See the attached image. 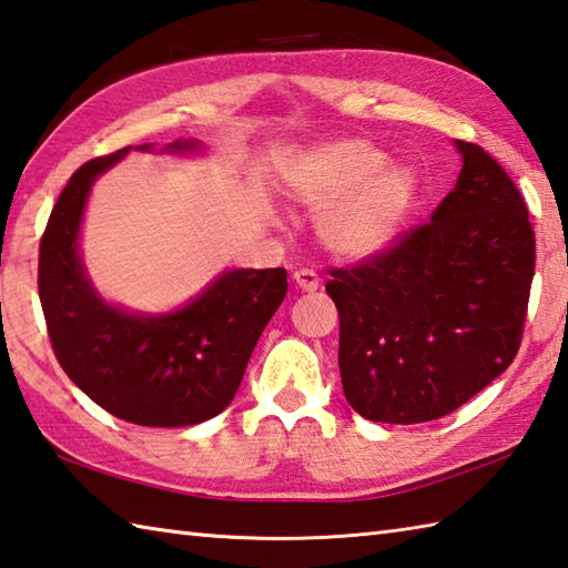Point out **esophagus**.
Listing matches in <instances>:
<instances>
[{"label":"esophagus","mask_w":568,"mask_h":568,"mask_svg":"<svg viewBox=\"0 0 568 568\" xmlns=\"http://www.w3.org/2000/svg\"><path fill=\"white\" fill-rule=\"evenodd\" d=\"M293 281L297 283L300 291H307V293H313V291H317V287H320V275H317L313 268H300V271H295Z\"/></svg>","instance_id":"1"}]
</instances>
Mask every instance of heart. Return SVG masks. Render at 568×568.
<instances>
[{"instance_id": "1", "label": "heart", "mask_w": 568, "mask_h": 568, "mask_svg": "<svg viewBox=\"0 0 568 568\" xmlns=\"http://www.w3.org/2000/svg\"><path fill=\"white\" fill-rule=\"evenodd\" d=\"M366 140H337L300 158L287 186L300 204L324 209L317 233L342 255H369L388 246L416 206L418 180Z\"/></svg>"}]
</instances>
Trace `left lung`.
<instances>
[{"instance_id":"1","label":"left lung","mask_w":568,"mask_h":568,"mask_svg":"<svg viewBox=\"0 0 568 568\" xmlns=\"http://www.w3.org/2000/svg\"><path fill=\"white\" fill-rule=\"evenodd\" d=\"M463 170L430 221L329 268L349 406L379 424L453 414L517 357L537 243L525 196L490 152L458 140Z\"/></svg>"}]
</instances>
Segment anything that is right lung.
<instances>
[{
    "mask_svg": "<svg viewBox=\"0 0 568 568\" xmlns=\"http://www.w3.org/2000/svg\"><path fill=\"white\" fill-rule=\"evenodd\" d=\"M128 150L78 166L53 204L39 246L43 320L61 369L108 414L152 428L194 426L233 402L255 342L287 293V273L229 271L164 317L105 305L78 258V226L93 180ZM170 150H194V142Z\"/></svg>",
    "mask_w": 568,
    "mask_h": 568,
    "instance_id": "add662e5",
    "label": "right lung"
}]
</instances>
